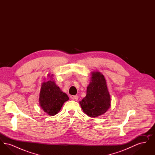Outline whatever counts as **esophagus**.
<instances>
[{
  "label": "esophagus",
  "mask_w": 155,
  "mask_h": 155,
  "mask_svg": "<svg viewBox=\"0 0 155 155\" xmlns=\"http://www.w3.org/2000/svg\"><path fill=\"white\" fill-rule=\"evenodd\" d=\"M72 99H74L75 101H77L78 99V96H77V95H74V96L72 97Z\"/></svg>",
  "instance_id": "esophagus-1"
}]
</instances>
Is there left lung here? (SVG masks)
Listing matches in <instances>:
<instances>
[{
	"label": "left lung",
	"instance_id": "obj_1",
	"mask_svg": "<svg viewBox=\"0 0 155 155\" xmlns=\"http://www.w3.org/2000/svg\"><path fill=\"white\" fill-rule=\"evenodd\" d=\"M110 103V96L104 75L100 72H92L87 95L80 102L82 110L89 117H95L105 113Z\"/></svg>",
	"mask_w": 155,
	"mask_h": 155
}]
</instances>
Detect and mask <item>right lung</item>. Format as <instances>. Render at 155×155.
<instances>
[{"label": "right lung", "instance_id": "1", "mask_svg": "<svg viewBox=\"0 0 155 155\" xmlns=\"http://www.w3.org/2000/svg\"><path fill=\"white\" fill-rule=\"evenodd\" d=\"M68 99V96L61 91L54 81L49 80L42 84L39 102L48 115L54 116L58 113L64 103Z\"/></svg>", "mask_w": 155, "mask_h": 155}]
</instances>
